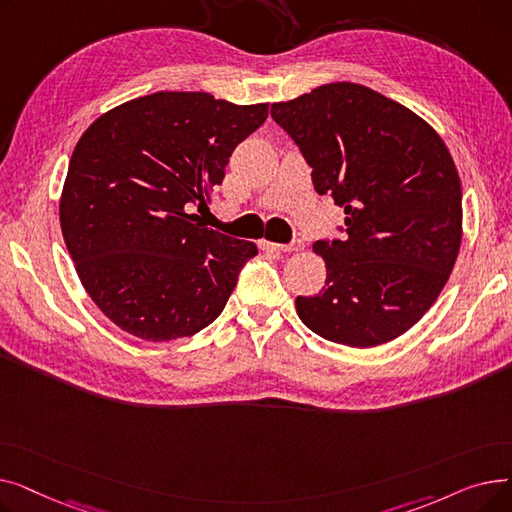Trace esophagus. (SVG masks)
Returning <instances> with one entry per match:
<instances>
[{"label": "esophagus", "instance_id": "esophagus-1", "mask_svg": "<svg viewBox=\"0 0 512 512\" xmlns=\"http://www.w3.org/2000/svg\"><path fill=\"white\" fill-rule=\"evenodd\" d=\"M261 247L265 249V251H278V253H288V251H303L305 249V245H303V240H292V242H288V245H278V242H270V240H263L261 242Z\"/></svg>", "mask_w": 512, "mask_h": 512}]
</instances>
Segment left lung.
<instances>
[{"label": "left lung", "instance_id": "left-lung-1", "mask_svg": "<svg viewBox=\"0 0 512 512\" xmlns=\"http://www.w3.org/2000/svg\"><path fill=\"white\" fill-rule=\"evenodd\" d=\"M319 195L344 209V240H315L326 286L297 297L317 336L369 348L413 328L442 292L463 236V193L440 134L355 83L272 103Z\"/></svg>", "mask_w": 512, "mask_h": 512}]
</instances>
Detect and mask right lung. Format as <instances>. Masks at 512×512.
<instances>
[{"label": "right lung", "mask_w": 512, "mask_h": 512, "mask_svg": "<svg viewBox=\"0 0 512 512\" xmlns=\"http://www.w3.org/2000/svg\"><path fill=\"white\" fill-rule=\"evenodd\" d=\"M267 103L159 91L99 116L74 147L60 199L68 253L93 303L124 332L164 342L218 317L253 242L205 228L228 159Z\"/></svg>", "instance_id": "add662e5"}]
</instances>
